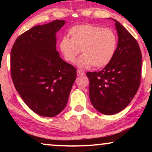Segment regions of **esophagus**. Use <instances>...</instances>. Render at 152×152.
<instances>
[{
	"instance_id": "34e87169",
	"label": "esophagus",
	"mask_w": 152,
	"mask_h": 152,
	"mask_svg": "<svg viewBox=\"0 0 152 152\" xmlns=\"http://www.w3.org/2000/svg\"><path fill=\"white\" fill-rule=\"evenodd\" d=\"M77 74L79 75H84V72L82 71V70H77Z\"/></svg>"
}]
</instances>
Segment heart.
Segmentation results:
<instances>
[{"mask_svg": "<svg viewBox=\"0 0 152 152\" xmlns=\"http://www.w3.org/2000/svg\"><path fill=\"white\" fill-rule=\"evenodd\" d=\"M71 39L62 37L59 49L64 59L73 63L81 69H88L94 66L100 68L108 65L115 55L117 48V36L111 29L102 28L91 24L73 26L69 30Z\"/></svg>", "mask_w": 152, "mask_h": 152, "instance_id": "heart-1", "label": "heart"}]
</instances>
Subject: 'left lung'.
<instances>
[{"label": "left lung", "mask_w": 152, "mask_h": 152, "mask_svg": "<svg viewBox=\"0 0 152 152\" xmlns=\"http://www.w3.org/2000/svg\"><path fill=\"white\" fill-rule=\"evenodd\" d=\"M118 46L111 62L99 72H88L92 105L104 115H113L129 105L140 84L142 54L134 37L115 19Z\"/></svg>", "instance_id": "left-lung-1"}]
</instances>
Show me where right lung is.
I'll return each mask as SVG.
<instances>
[{"mask_svg": "<svg viewBox=\"0 0 152 152\" xmlns=\"http://www.w3.org/2000/svg\"><path fill=\"white\" fill-rule=\"evenodd\" d=\"M65 20L37 26L20 35L11 50L12 79L24 102L43 117L64 109L76 79V68L56 50V33Z\"/></svg>", "mask_w": 152, "mask_h": 152, "instance_id": "add662e5", "label": "right lung"}]
</instances>
